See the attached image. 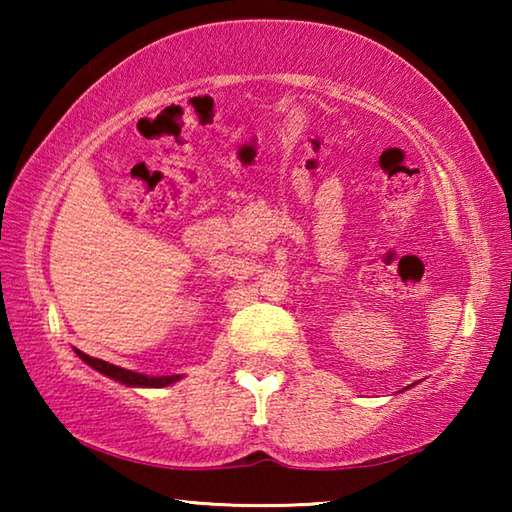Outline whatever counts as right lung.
<instances>
[{
  "instance_id": "obj_1",
  "label": "right lung",
  "mask_w": 512,
  "mask_h": 512,
  "mask_svg": "<svg viewBox=\"0 0 512 512\" xmlns=\"http://www.w3.org/2000/svg\"><path fill=\"white\" fill-rule=\"evenodd\" d=\"M115 372H117V368H115ZM119 372H124V370H119ZM119 379L124 381V384H135V386L144 384L142 375H135V372H124V375H119Z\"/></svg>"
}]
</instances>
